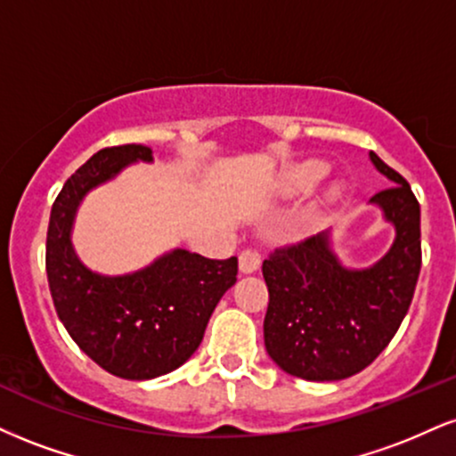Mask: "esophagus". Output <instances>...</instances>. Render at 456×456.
I'll use <instances>...</instances> for the list:
<instances>
[{
  "label": "esophagus",
  "mask_w": 456,
  "mask_h": 456,
  "mask_svg": "<svg viewBox=\"0 0 456 456\" xmlns=\"http://www.w3.org/2000/svg\"><path fill=\"white\" fill-rule=\"evenodd\" d=\"M261 267V255L256 250H242L240 252V272L255 273Z\"/></svg>",
  "instance_id": "obj_1"
}]
</instances>
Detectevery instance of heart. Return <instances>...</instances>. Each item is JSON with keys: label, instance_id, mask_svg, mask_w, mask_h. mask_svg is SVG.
Returning a JSON list of instances; mask_svg holds the SVG:
<instances>
[{"label": "heart", "instance_id": "obj_1", "mask_svg": "<svg viewBox=\"0 0 456 456\" xmlns=\"http://www.w3.org/2000/svg\"><path fill=\"white\" fill-rule=\"evenodd\" d=\"M327 172H329V166L325 161H321V159H310V161L297 163V166L290 167L289 172L284 174L281 193L284 197L305 193V191H310L318 180L325 178ZM338 193H339L338 186H331L327 193V200H333V197H338Z\"/></svg>", "mask_w": 456, "mask_h": 456}]
</instances>
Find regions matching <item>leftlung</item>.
<instances>
[{
    "label": "left lung",
    "instance_id": "8db88e82",
    "mask_svg": "<svg viewBox=\"0 0 456 456\" xmlns=\"http://www.w3.org/2000/svg\"><path fill=\"white\" fill-rule=\"evenodd\" d=\"M371 163L395 186L370 204L395 227L391 248L374 265L354 270L336 255L331 232L276 250L263 261L270 304L263 321L267 354L290 376L344 380L388 346L412 304L420 273V206L380 157Z\"/></svg>",
    "mask_w": 456,
    "mask_h": 456
}]
</instances>
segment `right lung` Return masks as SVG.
<instances>
[{
  "mask_svg": "<svg viewBox=\"0 0 456 456\" xmlns=\"http://www.w3.org/2000/svg\"><path fill=\"white\" fill-rule=\"evenodd\" d=\"M152 163L142 144L103 148L71 174L54 200L46 235V273L63 327L97 365L125 380H151L191 359L208 321L238 281V259L216 261L174 248L123 276L89 270L71 244L86 193L125 167Z\"/></svg>",
  "mask_w": 456,
  "mask_h": 456,
  "instance_id": "1",
  "label": "right lung"
}]
</instances>
